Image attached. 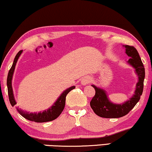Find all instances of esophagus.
<instances>
[{"instance_id":"esophagus-1","label":"esophagus","mask_w":152,"mask_h":152,"mask_svg":"<svg viewBox=\"0 0 152 152\" xmlns=\"http://www.w3.org/2000/svg\"><path fill=\"white\" fill-rule=\"evenodd\" d=\"M91 81V78L89 76H85L83 78L82 80H81V84L83 85H86L87 84H89Z\"/></svg>"}]
</instances>
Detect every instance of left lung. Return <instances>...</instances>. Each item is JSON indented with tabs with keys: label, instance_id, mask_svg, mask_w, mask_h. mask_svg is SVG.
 <instances>
[{
	"label": "left lung",
	"instance_id": "1",
	"mask_svg": "<svg viewBox=\"0 0 152 152\" xmlns=\"http://www.w3.org/2000/svg\"><path fill=\"white\" fill-rule=\"evenodd\" d=\"M124 46L126 48L127 55L130 57L128 63L135 69L136 74L139 77V80L136 85V89L133 96L129 99V100L121 104L111 102L104 90L94 85H91L96 90V94L91 101L90 106L97 115L104 118H119L125 116L139 101L143 91L145 68L139 53L134 46L128 45Z\"/></svg>",
	"mask_w": 152,
	"mask_h": 152
}]
</instances>
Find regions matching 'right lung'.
Returning <instances> with one entry per match:
<instances>
[{
	"label": "right lung",
	"mask_w": 152,
	"mask_h": 152,
	"mask_svg": "<svg viewBox=\"0 0 152 152\" xmlns=\"http://www.w3.org/2000/svg\"><path fill=\"white\" fill-rule=\"evenodd\" d=\"M22 53V50H20L16 56H15L14 61H13V65L11 66V69H10L7 76V90H8V96L9 99H10V102L11 106H13L16 104V102L15 100L14 96H13V89H12V77L13 72H14L15 67L16 65V63L18 61V59L19 58L20 56L21 55ZM75 89V86H72V87L68 88V89L65 90L62 93L56 101L54 102V104L51 106L50 108H48L46 110H44L43 112L39 113H28L24 110H22L21 109L17 108V110L22 117L24 118L30 120V121L38 122V123H42V122H47L53 121L54 119L57 118V117L61 115V113L64 109L65 104V98H66V96L67 94L72 91V89Z\"/></svg>",
	"instance_id": "obj_1"
}]
</instances>
